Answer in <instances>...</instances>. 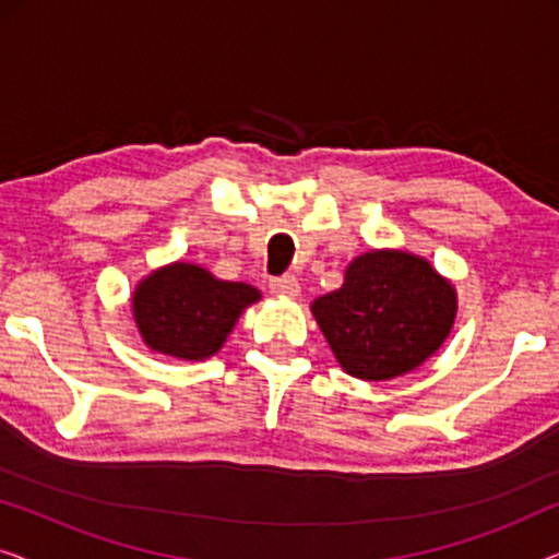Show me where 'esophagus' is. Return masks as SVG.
Masks as SVG:
<instances>
[{"instance_id":"esophagus-1","label":"esophagus","mask_w":559,"mask_h":559,"mask_svg":"<svg viewBox=\"0 0 559 559\" xmlns=\"http://www.w3.org/2000/svg\"><path fill=\"white\" fill-rule=\"evenodd\" d=\"M270 289L274 295L282 297H297L300 295V282H297L293 274H282V277L270 280Z\"/></svg>"}]
</instances>
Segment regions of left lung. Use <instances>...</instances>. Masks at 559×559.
Instances as JSON below:
<instances>
[{
  "mask_svg": "<svg viewBox=\"0 0 559 559\" xmlns=\"http://www.w3.org/2000/svg\"><path fill=\"white\" fill-rule=\"evenodd\" d=\"M341 369L364 381L415 371L448 338L455 287L423 257L373 249L348 264L343 285L312 302Z\"/></svg>",
  "mask_w": 559,
  "mask_h": 559,
  "instance_id": "1",
  "label": "left lung"
}]
</instances>
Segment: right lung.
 Masks as SVG:
<instances>
[{
  "mask_svg": "<svg viewBox=\"0 0 559 559\" xmlns=\"http://www.w3.org/2000/svg\"><path fill=\"white\" fill-rule=\"evenodd\" d=\"M259 297V289L247 282H224L203 266L175 262L136 285L132 312L152 350L203 361L218 354L236 320Z\"/></svg>",
  "mask_w": 559,
  "mask_h": 559,
  "instance_id": "right-lung-1",
  "label": "right lung"
}]
</instances>
